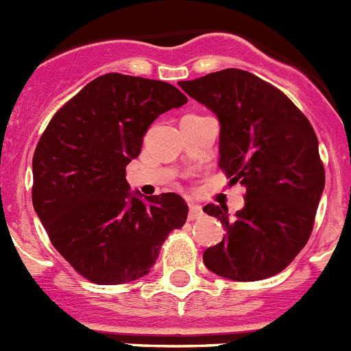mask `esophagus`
Returning a JSON list of instances; mask_svg holds the SVG:
<instances>
[{"label":"esophagus","mask_w":351,"mask_h":351,"mask_svg":"<svg viewBox=\"0 0 351 351\" xmlns=\"http://www.w3.org/2000/svg\"><path fill=\"white\" fill-rule=\"evenodd\" d=\"M202 216V208L199 204H191L189 208V220H197Z\"/></svg>","instance_id":"34e87169"}]
</instances>
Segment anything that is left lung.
Returning a JSON list of instances; mask_svg holds the SVG:
<instances>
[{
	"instance_id": "left-lung-1",
	"label": "left lung",
	"mask_w": 351,
	"mask_h": 351,
	"mask_svg": "<svg viewBox=\"0 0 351 351\" xmlns=\"http://www.w3.org/2000/svg\"><path fill=\"white\" fill-rule=\"evenodd\" d=\"M178 84L218 117V166L245 186L244 208L234 216L225 206L202 209L227 230L204 251V265L237 282L274 277L312 234L326 185L315 131L282 91L247 71L225 69Z\"/></svg>"
}]
</instances>
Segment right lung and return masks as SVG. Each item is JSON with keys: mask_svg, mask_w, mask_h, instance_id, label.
Returning <instances> with one entry per match:
<instances>
[{"mask_svg": "<svg viewBox=\"0 0 351 351\" xmlns=\"http://www.w3.org/2000/svg\"><path fill=\"white\" fill-rule=\"evenodd\" d=\"M183 104L173 84L110 72L71 98L39 138L32 206L55 250L91 282L147 275L169 232L185 225L183 197H142L126 182L150 124Z\"/></svg>", "mask_w": 351, "mask_h": 351, "instance_id": "1", "label": "right lung"}]
</instances>
